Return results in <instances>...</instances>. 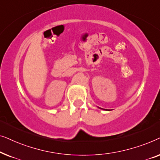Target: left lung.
I'll use <instances>...</instances> for the list:
<instances>
[{"mask_svg": "<svg viewBox=\"0 0 160 160\" xmlns=\"http://www.w3.org/2000/svg\"><path fill=\"white\" fill-rule=\"evenodd\" d=\"M100 109H102V110H107V109H103V108H99Z\"/></svg>", "mask_w": 160, "mask_h": 160, "instance_id": "left-lung-1", "label": "left lung"}]
</instances>
